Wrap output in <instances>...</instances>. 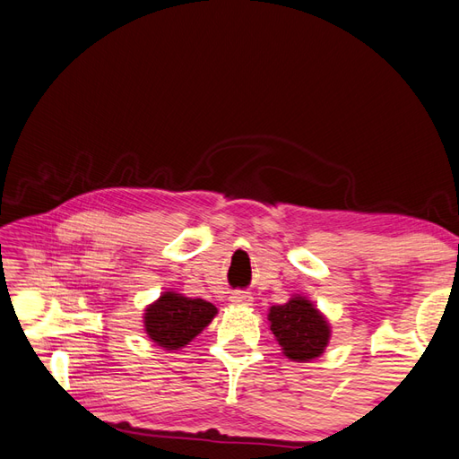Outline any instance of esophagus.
Wrapping results in <instances>:
<instances>
[{
	"instance_id": "1",
	"label": "esophagus",
	"mask_w": 459,
	"mask_h": 459,
	"mask_svg": "<svg viewBox=\"0 0 459 459\" xmlns=\"http://www.w3.org/2000/svg\"><path fill=\"white\" fill-rule=\"evenodd\" d=\"M230 301H231L233 305L245 307V305H251L253 297H251V293H249V291H241V290H238V291H233V293L230 295Z\"/></svg>"
}]
</instances>
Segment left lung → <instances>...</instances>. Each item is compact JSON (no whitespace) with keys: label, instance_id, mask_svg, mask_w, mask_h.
<instances>
[{"label":"left lung","instance_id":"1","mask_svg":"<svg viewBox=\"0 0 459 459\" xmlns=\"http://www.w3.org/2000/svg\"><path fill=\"white\" fill-rule=\"evenodd\" d=\"M270 330L291 361L307 363L325 353L330 325L307 297L295 295L288 303L270 307Z\"/></svg>","mask_w":459,"mask_h":459}]
</instances>
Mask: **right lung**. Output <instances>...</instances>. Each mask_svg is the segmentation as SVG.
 I'll return each mask as SVG.
<instances>
[{
	"label": "right lung",
	"mask_w": 459,
	"mask_h": 459,
	"mask_svg": "<svg viewBox=\"0 0 459 459\" xmlns=\"http://www.w3.org/2000/svg\"><path fill=\"white\" fill-rule=\"evenodd\" d=\"M218 308L204 299H191L176 291H164L146 307L144 330L154 343L168 351L181 350L212 322Z\"/></svg>",
	"instance_id": "1"
}]
</instances>
